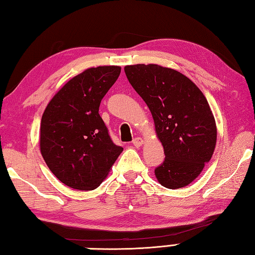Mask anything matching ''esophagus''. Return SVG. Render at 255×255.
Instances as JSON below:
<instances>
[{
    "label": "esophagus",
    "mask_w": 255,
    "mask_h": 255,
    "mask_svg": "<svg viewBox=\"0 0 255 255\" xmlns=\"http://www.w3.org/2000/svg\"><path fill=\"white\" fill-rule=\"evenodd\" d=\"M142 143H143V140L141 139L140 137H137V138H135V139L132 140V145L135 146V147H140V146H142Z\"/></svg>",
    "instance_id": "1"
}]
</instances>
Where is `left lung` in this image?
<instances>
[{
    "mask_svg": "<svg viewBox=\"0 0 255 255\" xmlns=\"http://www.w3.org/2000/svg\"><path fill=\"white\" fill-rule=\"evenodd\" d=\"M128 81L149 108L165 160L155 169L160 185L187 186L202 173L216 145V124L205 96L183 73L158 64L125 67Z\"/></svg>",
    "mask_w": 255,
    "mask_h": 255,
    "instance_id": "1",
    "label": "left lung"
}]
</instances>
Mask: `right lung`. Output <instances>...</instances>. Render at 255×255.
I'll return each instance as SVG.
<instances>
[{"instance_id":"add662e5","label":"right lung","mask_w":255,"mask_h":255,"mask_svg":"<svg viewBox=\"0 0 255 255\" xmlns=\"http://www.w3.org/2000/svg\"><path fill=\"white\" fill-rule=\"evenodd\" d=\"M122 68H89L69 80L42 115L40 150L45 164L67 186L92 191L107 177L123 147L115 145L99 115L101 100Z\"/></svg>"}]
</instances>
